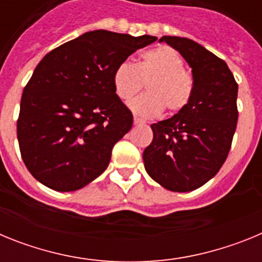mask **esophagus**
I'll return each instance as SVG.
<instances>
[{"label":"esophagus","instance_id":"esophagus-1","mask_svg":"<svg viewBox=\"0 0 262 262\" xmlns=\"http://www.w3.org/2000/svg\"><path fill=\"white\" fill-rule=\"evenodd\" d=\"M143 120L140 119L139 117H134V124H136V126H139V124H142Z\"/></svg>","mask_w":262,"mask_h":262}]
</instances>
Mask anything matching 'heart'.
<instances>
[{"label": "heart", "mask_w": 262, "mask_h": 262, "mask_svg": "<svg viewBox=\"0 0 262 262\" xmlns=\"http://www.w3.org/2000/svg\"><path fill=\"white\" fill-rule=\"evenodd\" d=\"M184 66L181 55L168 46L145 51L138 64L128 60L118 64L113 75L115 93L129 101L147 84L148 93L131 101L129 107L145 118L163 110L176 114L189 105L194 92L193 75Z\"/></svg>", "instance_id": "heart-1"}]
</instances>
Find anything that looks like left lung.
I'll list each match as a JSON object with an SVG mask.
<instances>
[{
	"label": "left lung",
	"instance_id": "8db88e82",
	"mask_svg": "<svg viewBox=\"0 0 262 262\" xmlns=\"http://www.w3.org/2000/svg\"><path fill=\"white\" fill-rule=\"evenodd\" d=\"M191 67L190 102L169 119L151 124L154 140L143 152L145 170L172 191L195 190L226 161L237 124V82L226 61L186 38L163 36Z\"/></svg>",
	"mask_w": 262,
	"mask_h": 262
}]
</instances>
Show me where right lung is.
<instances>
[{
	"mask_svg": "<svg viewBox=\"0 0 262 262\" xmlns=\"http://www.w3.org/2000/svg\"><path fill=\"white\" fill-rule=\"evenodd\" d=\"M96 30L48 52L23 89L17 136L25 165L52 190L75 191L102 174L133 113L113 85L119 62L156 41Z\"/></svg>",
	"mask_w": 262,
	"mask_h": 262,
	"instance_id": "1",
	"label": "right lung"
}]
</instances>
